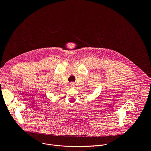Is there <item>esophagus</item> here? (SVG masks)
Returning <instances> with one entry per match:
<instances>
[{
  "label": "esophagus",
  "instance_id": "34e87169",
  "mask_svg": "<svg viewBox=\"0 0 151 151\" xmlns=\"http://www.w3.org/2000/svg\"><path fill=\"white\" fill-rule=\"evenodd\" d=\"M74 83H70V86H74Z\"/></svg>",
  "mask_w": 151,
  "mask_h": 151
}]
</instances>
